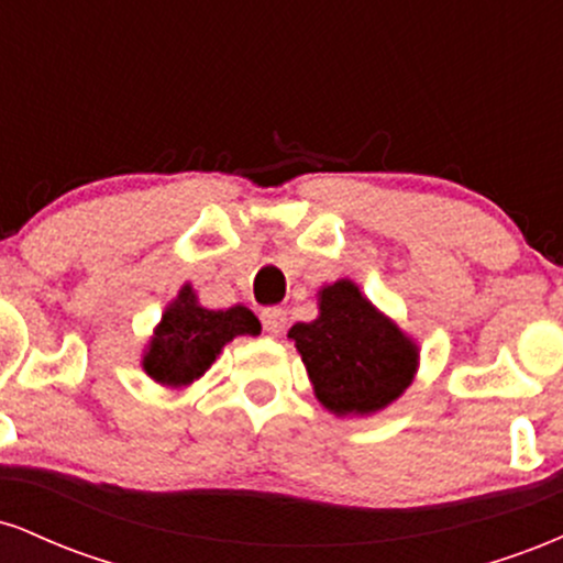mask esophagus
<instances>
[{
  "label": "esophagus",
  "mask_w": 563,
  "mask_h": 563,
  "mask_svg": "<svg viewBox=\"0 0 563 563\" xmlns=\"http://www.w3.org/2000/svg\"><path fill=\"white\" fill-rule=\"evenodd\" d=\"M262 325L269 335H280L283 328H286V312L277 307H267L262 312Z\"/></svg>",
  "instance_id": "1"
}]
</instances>
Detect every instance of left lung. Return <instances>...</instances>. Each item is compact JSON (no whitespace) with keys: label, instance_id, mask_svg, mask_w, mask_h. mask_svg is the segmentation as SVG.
I'll return each mask as SVG.
<instances>
[{"label":"left lung","instance_id":"obj_1","mask_svg":"<svg viewBox=\"0 0 563 563\" xmlns=\"http://www.w3.org/2000/svg\"><path fill=\"white\" fill-rule=\"evenodd\" d=\"M320 314L296 322L288 339L301 354L318 402L333 416H376L402 397L421 349L349 277L318 290Z\"/></svg>","mask_w":563,"mask_h":563}]
</instances>
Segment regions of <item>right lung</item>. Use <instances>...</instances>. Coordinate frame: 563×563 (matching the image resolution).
<instances>
[{
  "mask_svg": "<svg viewBox=\"0 0 563 563\" xmlns=\"http://www.w3.org/2000/svg\"><path fill=\"white\" fill-rule=\"evenodd\" d=\"M262 322L243 303L209 309L198 301L190 283L161 314L147 346L142 349V371L156 384L185 389L214 365L224 344L238 335H260Z\"/></svg>",
  "mask_w": 563,
  "mask_h": 563,
  "instance_id": "1",
  "label": "right lung"
}]
</instances>
